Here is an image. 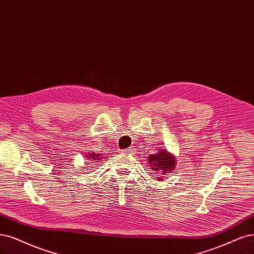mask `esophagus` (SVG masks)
<instances>
[{
    "mask_svg": "<svg viewBox=\"0 0 254 254\" xmlns=\"http://www.w3.org/2000/svg\"><path fill=\"white\" fill-rule=\"evenodd\" d=\"M122 152H123V153L132 154V153L134 152V148H133V147H129V148H127V149H123V150H122Z\"/></svg>",
    "mask_w": 254,
    "mask_h": 254,
    "instance_id": "34e87169",
    "label": "esophagus"
}]
</instances>
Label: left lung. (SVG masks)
Returning <instances> with one entry per match:
<instances>
[{"mask_svg":"<svg viewBox=\"0 0 254 254\" xmlns=\"http://www.w3.org/2000/svg\"><path fill=\"white\" fill-rule=\"evenodd\" d=\"M148 163L150 164L152 170L154 171L153 173H169L176 167V159H174V156L164 149H159V152L151 154L149 159H148Z\"/></svg>","mask_w":254,"mask_h":254,"instance_id":"1","label":"left lung"}]
</instances>
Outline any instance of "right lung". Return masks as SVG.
<instances>
[{"label": "right lung", "mask_w": 254, "mask_h": 254, "mask_svg": "<svg viewBox=\"0 0 254 254\" xmlns=\"http://www.w3.org/2000/svg\"><path fill=\"white\" fill-rule=\"evenodd\" d=\"M88 159L86 160H94V161H100L103 156H101L100 154H97V153H89L88 155H86Z\"/></svg>", "instance_id": "1"}]
</instances>
